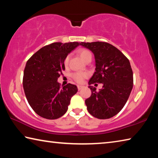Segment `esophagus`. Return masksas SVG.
<instances>
[{"label":"esophagus","mask_w":158,"mask_h":158,"mask_svg":"<svg viewBox=\"0 0 158 158\" xmlns=\"http://www.w3.org/2000/svg\"><path fill=\"white\" fill-rule=\"evenodd\" d=\"M83 88H84V86H83V85H77V89H78V90H80L81 89H82Z\"/></svg>","instance_id":"obj_1"}]
</instances>
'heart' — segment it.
Here are the masks:
<instances>
[{
    "label": "heart",
    "mask_w": 158,
    "mask_h": 158,
    "mask_svg": "<svg viewBox=\"0 0 158 158\" xmlns=\"http://www.w3.org/2000/svg\"><path fill=\"white\" fill-rule=\"evenodd\" d=\"M78 53L79 56L81 57V59L85 62L89 59H92V53L89 50L85 49H80L78 50ZM69 56H67L66 58L64 60V64L65 65H67L69 62ZM72 77H73L74 81H77V83H81L84 79L87 77L88 74L85 73H74L72 74Z\"/></svg>",
    "instance_id": "heart-1"
}]
</instances>
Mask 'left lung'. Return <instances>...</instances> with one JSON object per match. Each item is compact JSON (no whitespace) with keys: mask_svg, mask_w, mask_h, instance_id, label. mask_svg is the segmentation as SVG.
<instances>
[{"mask_svg":"<svg viewBox=\"0 0 158 158\" xmlns=\"http://www.w3.org/2000/svg\"><path fill=\"white\" fill-rule=\"evenodd\" d=\"M95 56V72L89 84H102L99 91L89 85L91 95L85 100L89 113L99 119H107L121 111L133 87V73L129 60L111 44L105 42H81Z\"/></svg>","mask_w":158,"mask_h":158,"instance_id":"left-lung-1","label":"left lung"}]
</instances>
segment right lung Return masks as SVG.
<instances>
[{"label":"right lung","instance_id":"right-lung-1","mask_svg":"<svg viewBox=\"0 0 158 158\" xmlns=\"http://www.w3.org/2000/svg\"><path fill=\"white\" fill-rule=\"evenodd\" d=\"M79 44L54 42L41 48L26 63L23 90L28 104L40 116L57 119L68 111L71 98L78 89L71 84L61 88L57 80L65 70V58Z\"/></svg>","mask_w":158,"mask_h":158}]
</instances>
